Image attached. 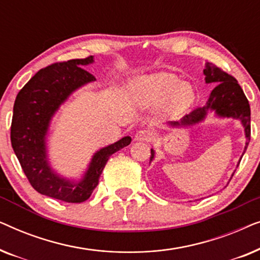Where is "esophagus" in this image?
Wrapping results in <instances>:
<instances>
[{"label":"esophagus","instance_id":"1","mask_svg":"<svg viewBox=\"0 0 260 260\" xmlns=\"http://www.w3.org/2000/svg\"><path fill=\"white\" fill-rule=\"evenodd\" d=\"M154 131L150 129H142L135 135V140L140 142H150L154 138Z\"/></svg>","mask_w":260,"mask_h":260}]
</instances>
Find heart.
Instances as JSON below:
<instances>
[{
	"label": "heart",
	"mask_w": 260,
	"mask_h": 260,
	"mask_svg": "<svg viewBox=\"0 0 260 260\" xmlns=\"http://www.w3.org/2000/svg\"><path fill=\"white\" fill-rule=\"evenodd\" d=\"M131 92L138 101L148 104L165 102L167 110L174 115L186 111L194 101L190 85L180 83L172 73H157L134 80Z\"/></svg>",
	"instance_id": "b5f03b06"
}]
</instances>
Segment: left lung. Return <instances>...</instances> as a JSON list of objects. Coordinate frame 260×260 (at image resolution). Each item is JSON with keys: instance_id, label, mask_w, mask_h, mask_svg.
<instances>
[{"instance_id": "left-lung-1", "label": "left lung", "mask_w": 260, "mask_h": 260, "mask_svg": "<svg viewBox=\"0 0 260 260\" xmlns=\"http://www.w3.org/2000/svg\"><path fill=\"white\" fill-rule=\"evenodd\" d=\"M204 74L206 76V83H218L214 90L211 92L206 105L195 109L190 113L183 117L180 122H170V126H188L197 124L205 119L209 110H214L215 113L220 117H232V118L240 119L245 129V137H246V145L250 143L251 138V110L250 104L245 95L243 88L238 84L237 79L230 74L216 67L213 63H207L204 70ZM244 150V152H245ZM155 151L151 149L150 161L154 158ZM243 157V156H241ZM240 163V161H239ZM239 166V165H238ZM233 176V174H232Z\"/></svg>"}]
</instances>
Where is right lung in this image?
Masks as SVG:
<instances>
[{
  "label": "right lung",
  "mask_w": 260,
  "mask_h": 260,
  "mask_svg": "<svg viewBox=\"0 0 260 260\" xmlns=\"http://www.w3.org/2000/svg\"><path fill=\"white\" fill-rule=\"evenodd\" d=\"M91 62L92 55L55 62L39 71L17 93L10 127L12 147L31 187L42 195L70 204H80L91 197L110 156L131 142V137H123L95 152L79 182L62 179L49 167L46 154L49 122L72 92L95 80L83 69Z\"/></svg>",
  "instance_id": "right-lung-1"
}]
</instances>
